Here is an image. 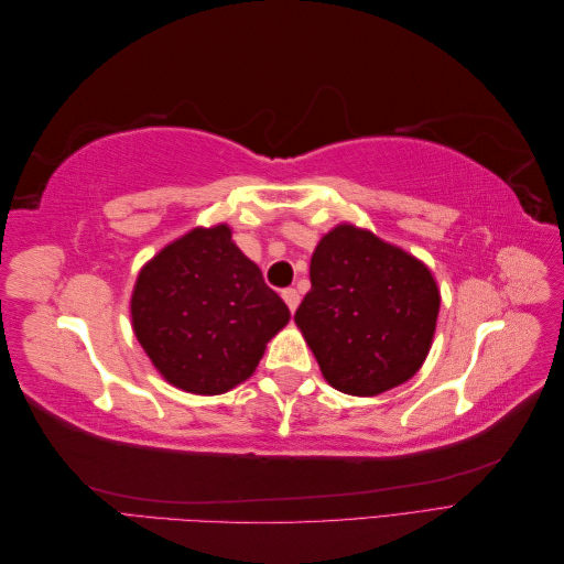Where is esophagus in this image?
I'll return each instance as SVG.
<instances>
[{
	"instance_id": "esophagus-1",
	"label": "esophagus",
	"mask_w": 564,
	"mask_h": 564,
	"mask_svg": "<svg viewBox=\"0 0 564 564\" xmlns=\"http://www.w3.org/2000/svg\"><path fill=\"white\" fill-rule=\"evenodd\" d=\"M282 299H284V303H286V308L289 311H296L299 308V301H301V294L296 292V289H292V286H286V289H282Z\"/></svg>"
}]
</instances>
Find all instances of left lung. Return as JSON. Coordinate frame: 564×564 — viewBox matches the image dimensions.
I'll list each match as a JSON object with an SVG mask.
<instances>
[{
    "mask_svg": "<svg viewBox=\"0 0 564 564\" xmlns=\"http://www.w3.org/2000/svg\"><path fill=\"white\" fill-rule=\"evenodd\" d=\"M311 284L294 319L336 390L367 398L414 377L440 311L429 268L367 230L338 226L313 253Z\"/></svg>",
    "mask_w": 564,
    "mask_h": 564,
    "instance_id": "left-lung-1",
    "label": "left lung"
}]
</instances>
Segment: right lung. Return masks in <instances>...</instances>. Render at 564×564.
<instances>
[{
  "instance_id": "add662e5",
  "label": "right lung",
  "mask_w": 564,
  "mask_h": 564,
  "mask_svg": "<svg viewBox=\"0 0 564 564\" xmlns=\"http://www.w3.org/2000/svg\"><path fill=\"white\" fill-rule=\"evenodd\" d=\"M131 317L169 383L216 395L251 377L289 308L232 245L230 228L216 226L187 232L141 270Z\"/></svg>"
}]
</instances>
